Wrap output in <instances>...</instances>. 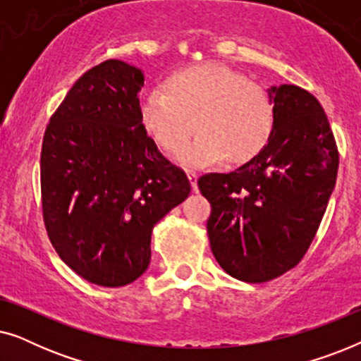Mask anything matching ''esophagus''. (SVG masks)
Listing matches in <instances>:
<instances>
[{"mask_svg": "<svg viewBox=\"0 0 361 361\" xmlns=\"http://www.w3.org/2000/svg\"><path fill=\"white\" fill-rule=\"evenodd\" d=\"M187 177H189L192 190L199 192V185H197V174H195V172H187Z\"/></svg>", "mask_w": 361, "mask_h": 361, "instance_id": "esophagus-1", "label": "esophagus"}]
</instances>
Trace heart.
I'll list each match as a JSON object with an SVG mask.
<instances>
[{"label": "heart", "instance_id": "heart-1", "mask_svg": "<svg viewBox=\"0 0 361 361\" xmlns=\"http://www.w3.org/2000/svg\"><path fill=\"white\" fill-rule=\"evenodd\" d=\"M140 120L169 152L179 151L195 128L200 129L177 161L187 169H202L226 157L231 162L253 159L268 145L274 115L268 93L258 83L231 68L200 63L172 73L164 92L142 93Z\"/></svg>", "mask_w": 361, "mask_h": 361}]
</instances>
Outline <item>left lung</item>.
I'll return each mask as SVG.
<instances>
[{"label": "left lung", "mask_w": 361, "mask_h": 361, "mask_svg": "<svg viewBox=\"0 0 361 361\" xmlns=\"http://www.w3.org/2000/svg\"><path fill=\"white\" fill-rule=\"evenodd\" d=\"M273 133L230 174L202 176L215 259L245 283L293 269L312 243L337 180L338 151L317 98L298 85L271 87Z\"/></svg>", "instance_id": "obj_1"}]
</instances>
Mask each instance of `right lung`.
<instances>
[{"label": "right lung", "mask_w": 361, "mask_h": 361, "mask_svg": "<svg viewBox=\"0 0 361 361\" xmlns=\"http://www.w3.org/2000/svg\"><path fill=\"white\" fill-rule=\"evenodd\" d=\"M145 73L110 59L83 73L49 121L41 152L49 240L88 283L120 288L151 261V235L184 202V171L157 149L140 120Z\"/></svg>", "instance_id": "obj_1"}]
</instances>
